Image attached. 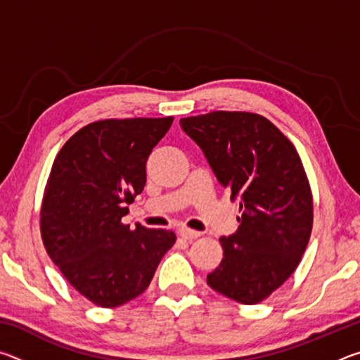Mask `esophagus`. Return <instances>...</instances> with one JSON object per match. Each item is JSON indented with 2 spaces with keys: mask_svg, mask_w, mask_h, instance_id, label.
Returning a JSON list of instances; mask_svg holds the SVG:
<instances>
[{
  "mask_svg": "<svg viewBox=\"0 0 360 360\" xmlns=\"http://www.w3.org/2000/svg\"><path fill=\"white\" fill-rule=\"evenodd\" d=\"M200 235H202V233H200V231L192 230V229H181V230H179V236H181V238H184V240H187V241H192V240H195V238H198Z\"/></svg>",
  "mask_w": 360,
  "mask_h": 360,
  "instance_id": "34e87169",
  "label": "esophagus"
}]
</instances>
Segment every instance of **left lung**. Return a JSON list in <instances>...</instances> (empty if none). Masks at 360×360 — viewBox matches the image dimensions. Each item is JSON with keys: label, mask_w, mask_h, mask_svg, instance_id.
<instances>
[{"label": "left lung", "mask_w": 360, "mask_h": 360, "mask_svg": "<svg viewBox=\"0 0 360 360\" xmlns=\"http://www.w3.org/2000/svg\"><path fill=\"white\" fill-rule=\"evenodd\" d=\"M231 200L238 230L222 236L224 259L206 281L243 304L271 295L295 271L313 229V195L288 138L264 115L212 111L179 120Z\"/></svg>", "instance_id": "1"}]
</instances>
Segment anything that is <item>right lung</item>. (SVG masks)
<instances>
[{"label":"right lung","mask_w":360,"mask_h":360,"mask_svg":"<svg viewBox=\"0 0 360 360\" xmlns=\"http://www.w3.org/2000/svg\"><path fill=\"white\" fill-rule=\"evenodd\" d=\"M173 117L106 119L76 131L53 160L41 205V236L62 275L101 308L148 289L172 230L122 224L146 184V162Z\"/></svg>","instance_id":"right-lung-1"}]
</instances>
